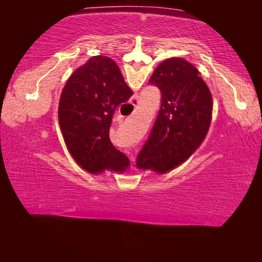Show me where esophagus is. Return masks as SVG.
Masks as SVG:
<instances>
[{
    "instance_id": "1",
    "label": "esophagus",
    "mask_w": 262,
    "mask_h": 262,
    "mask_svg": "<svg viewBox=\"0 0 262 262\" xmlns=\"http://www.w3.org/2000/svg\"><path fill=\"white\" fill-rule=\"evenodd\" d=\"M130 104H132L133 106H134V107H136V106L139 105V100H137V99H133V100L130 101Z\"/></svg>"
}]
</instances>
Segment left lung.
<instances>
[{"label": "left lung", "instance_id": "1", "mask_svg": "<svg viewBox=\"0 0 262 262\" xmlns=\"http://www.w3.org/2000/svg\"><path fill=\"white\" fill-rule=\"evenodd\" d=\"M149 84L161 90V108L136 164L165 173L184 163L205 140L212 97L199 70L179 57L162 62Z\"/></svg>", "mask_w": 262, "mask_h": 262}]
</instances>
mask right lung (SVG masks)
Masks as SVG:
<instances>
[{
  "instance_id": "obj_1",
  "label": "right lung",
  "mask_w": 262,
  "mask_h": 262,
  "mask_svg": "<svg viewBox=\"0 0 262 262\" xmlns=\"http://www.w3.org/2000/svg\"><path fill=\"white\" fill-rule=\"evenodd\" d=\"M132 95L118 64L103 55L75 70L62 90V134L75 161L90 173L123 172L129 166V159L111 142L110 127L115 110Z\"/></svg>"
}]
</instances>
